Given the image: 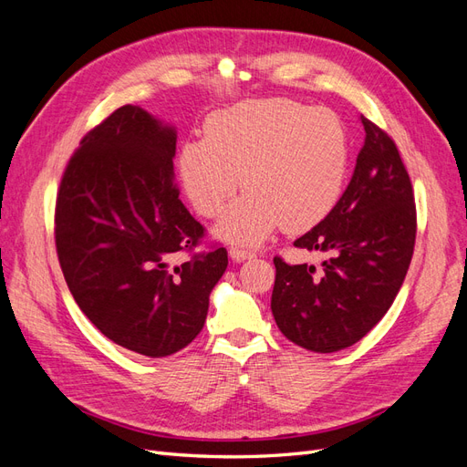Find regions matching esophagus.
<instances>
[{"label": "esophagus", "instance_id": "34e87169", "mask_svg": "<svg viewBox=\"0 0 467 467\" xmlns=\"http://www.w3.org/2000/svg\"><path fill=\"white\" fill-rule=\"evenodd\" d=\"M230 257H232L234 263H242V261H247V259L255 257V253L247 251V249H244V247H232V249H230Z\"/></svg>", "mask_w": 467, "mask_h": 467}]
</instances>
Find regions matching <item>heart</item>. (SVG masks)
<instances>
[{"mask_svg": "<svg viewBox=\"0 0 467 467\" xmlns=\"http://www.w3.org/2000/svg\"><path fill=\"white\" fill-rule=\"evenodd\" d=\"M182 191L214 235L228 244L257 245L278 225L306 232L341 199L348 171L347 130L333 110L292 99H251L210 115L204 140H189L177 158Z\"/></svg>", "mask_w": 467, "mask_h": 467, "instance_id": "b5f03b06", "label": "heart"}]
</instances>
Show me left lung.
<instances>
[{"mask_svg": "<svg viewBox=\"0 0 467 467\" xmlns=\"http://www.w3.org/2000/svg\"><path fill=\"white\" fill-rule=\"evenodd\" d=\"M364 146L335 208L296 247L329 255L321 271L275 257L271 309L302 348L335 352L358 343L386 316L413 257V187L393 140L360 115Z\"/></svg>", "mask_w": 467, "mask_h": 467, "instance_id": "8db88e82", "label": "left lung"}]
</instances>
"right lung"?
Returning <instances> with one entry per match:
<instances>
[{
    "label": "right lung",
    "mask_w": 467,
    "mask_h": 467,
    "mask_svg": "<svg viewBox=\"0 0 467 467\" xmlns=\"http://www.w3.org/2000/svg\"><path fill=\"white\" fill-rule=\"evenodd\" d=\"M175 144L173 124L124 105L83 136L56 199V251L74 300L110 341L150 358L202 331L228 266L223 247L171 266L204 235L179 201Z\"/></svg>",
    "instance_id": "obj_1"
}]
</instances>
